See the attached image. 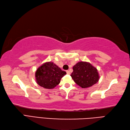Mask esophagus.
Wrapping results in <instances>:
<instances>
[{"label": "esophagus", "mask_w": 130, "mask_h": 130, "mask_svg": "<svg viewBox=\"0 0 130 130\" xmlns=\"http://www.w3.org/2000/svg\"><path fill=\"white\" fill-rule=\"evenodd\" d=\"M66 72H67V74H68V75H69V74H70V71H69V70H67V71H66Z\"/></svg>", "instance_id": "obj_1"}]
</instances>
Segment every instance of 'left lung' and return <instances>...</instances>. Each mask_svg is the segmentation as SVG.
<instances>
[{"label": "left lung", "instance_id": "8db88e82", "mask_svg": "<svg viewBox=\"0 0 130 130\" xmlns=\"http://www.w3.org/2000/svg\"><path fill=\"white\" fill-rule=\"evenodd\" d=\"M70 76L74 81L82 88L90 87L97 83L100 76L97 69L87 62H79L73 67Z\"/></svg>", "mask_w": 130, "mask_h": 130}]
</instances>
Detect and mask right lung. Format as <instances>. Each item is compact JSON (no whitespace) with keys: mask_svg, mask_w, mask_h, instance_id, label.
<instances>
[{"mask_svg":"<svg viewBox=\"0 0 130 130\" xmlns=\"http://www.w3.org/2000/svg\"><path fill=\"white\" fill-rule=\"evenodd\" d=\"M66 72L52 62L42 64L35 72L37 83L44 88L53 89L59 84Z\"/></svg>","mask_w":130,"mask_h":130,"instance_id":"1","label":"right lung"}]
</instances>
